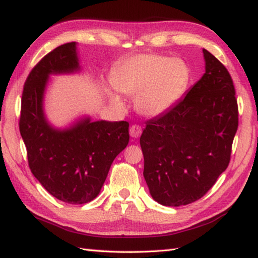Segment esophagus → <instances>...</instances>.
<instances>
[{"mask_svg":"<svg viewBox=\"0 0 258 258\" xmlns=\"http://www.w3.org/2000/svg\"><path fill=\"white\" fill-rule=\"evenodd\" d=\"M141 133H142L141 126H139V125H132V126H131V128H130V135H131V137L134 138V139H137V138L140 137V135H141Z\"/></svg>","mask_w":258,"mask_h":258,"instance_id":"1","label":"esophagus"}]
</instances>
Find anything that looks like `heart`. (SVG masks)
I'll list each match as a JSON object with an SVG mask.
<instances>
[{"mask_svg": "<svg viewBox=\"0 0 258 258\" xmlns=\"http://www.w3.org/2000/svg\"><path fill=\"white\" fill-rule=\"evenodd\" d=\"M190 78L184 61L176 58L141 53L130 58L116 72L112 84L117 91L135 97V108L143 116L156 117L171 109L182 97ZM111 101L123 107L117 94Z\"/></svg>", "mask_w": 258, "mask_h": 258, "instance_id": "obj_1", "label": "heart"}]
</instances>
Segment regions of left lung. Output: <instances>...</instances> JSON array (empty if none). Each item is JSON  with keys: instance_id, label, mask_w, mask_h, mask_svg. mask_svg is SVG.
<instances>
[{"instance_id": "8db88e82", "label": "left lung", "mask_w": 258, "mask_h": 258, "mask_svg": "<svg viewBox=\"0 0 258 258\" xmlns=\"http://www.w3.org/2000/svg\"><path fill=\"white\" fill-rule=\"evenodd\" d=\"M205 74L175 106L147 121L140 145L151 197L164 206L196 202L230 163L238 130L232 78L203 49Z\"/></svg>"}]
</instances>
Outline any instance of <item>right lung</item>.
Returning a JSON list of instances; mask_svg holds the SVG:
<instances>
[{"label": "right lung", "instance_id": "right-lung-1", "mask_svg": "<svg viewBox=\"0 0 258 258\" xmlns=\"http://www.w3.org/2000/svg\"><path fill=\"white\" fill-rule=\"evenodd\" d=\"M77 43L47 53L26 80L19 130L29 168L44 189L61 202L81 205L101 191L113 159L127 146V121L92 120L84 116L68 127H54L44 112L51 75L81 72Z\"/></svg>", "mask_w": 258, "mask_h": 258}]
</instances>
